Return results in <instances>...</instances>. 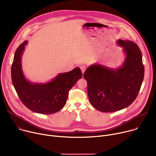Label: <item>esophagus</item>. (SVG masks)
<instances>
[{
  "label": "esophagus",
  "mask_w": 156,
  "mask_h": 156,
  "mask_svg": "<svg viewBox=\"0 0 156 156\" xmlns=\"http://www.w3.org/2000/svg\"><path fill=\"white\" fill-rule=\"evenodd\" d=\"M80 69H81V72L83 74L86 70V66L84 65H82L80 66Z\"/></svg>",
  "instance_id": "obj_1"
}]
</instances>
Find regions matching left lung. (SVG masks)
I'll return each instance as SVG.
<instances>
[{
  "instance_id": "8db88e82",
  "label": "left lung",
  "mask_w": 156,
  "mask_h": 156,
  "mask_svg": "<svg viewBox=\"0 0 156 156\" xmlns=\"http://www.w3.org/2000/svg\"><path fill=\"white\" fill-rule=\"evenodd\" d=\"M116 42L125 55L122 65L112 69L96 63L89 66L83 75L90 103L102 112H115L131 105L144 79L142 53L137 44L122 39Z\"/></svg>"
}]
</instances>
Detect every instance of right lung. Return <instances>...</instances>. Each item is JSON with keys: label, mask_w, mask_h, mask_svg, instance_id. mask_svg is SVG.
<instances>
[{"label": "right lung", "mask_w": 156, "mask_h": 156, "mask_svg": "<svg viewBox=\"0 0 156 156\" xmlns=\"http://www.w3.org/2000/svg\"><path fill=\"white\" fill-rule=\"evenodd\" d=\"M28 41L21 44L15 52L11 69L12 81L21 102L30 110L41 114H51L66 104L69 91L81 78L78 67L69 72L58 73L46 83H33L25 76L22 70L21 57Z\"/></svg>", "instance_id": "add662e5"}]
</instances>
